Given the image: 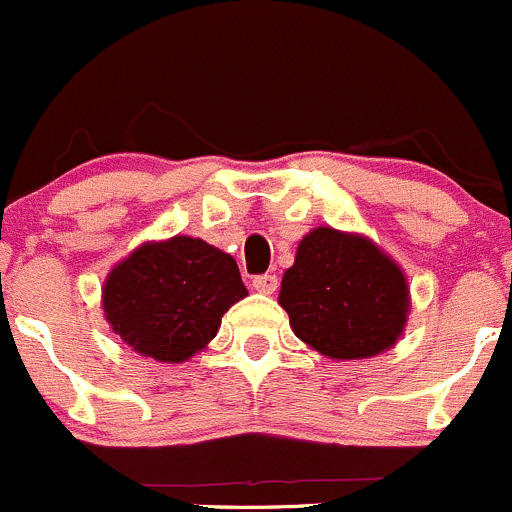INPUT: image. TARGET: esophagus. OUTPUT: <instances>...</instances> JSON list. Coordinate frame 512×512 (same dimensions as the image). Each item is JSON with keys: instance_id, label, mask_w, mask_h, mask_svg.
I'll use <instances>...</instances> for the list:
<instances>
[{"instance_id": "1", "label": "esophagus", "mask_w": 512, "mask_h": 512, "mask_svg": "<svg viewBox=\"0 0 512 512\" xmlns=\"http://www.w3.org/2000/svg\"><path fill=\"white\" fill-rule=\"evenodd\" d=\"M251 286H254L258 293H273L278 288V276L276 273H261V276H254Z\"/></svg>"}]
</instances>
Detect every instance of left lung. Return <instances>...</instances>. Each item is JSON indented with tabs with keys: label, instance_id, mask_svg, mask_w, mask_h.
<instances>
[{
	"label": "left lung",
	"instance_id": "8db88e82",
	"mask_svg": "<svg viewBox=\"0 0 512 512\" xmlns=\"http://www.w3.org/2000/svg\"><path fill=\"white\" fill-rule=\"evenodd\" d=\"M278 303L301 341L328 358H368L401 336L408 313L403 271L363 236L311 231L283 273Z\"/></svg>",
	"mask_w": 512,
	"mask_h": 512
}]
</instances>
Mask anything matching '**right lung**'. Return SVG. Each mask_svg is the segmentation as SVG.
<instances>
[{
    "mask_svg": "<svg viewBox=\"0 0 512 512\" xmlns=\"http://www.w3.org/2000/svg\"><path fill=\"white\" fill-rule=\"evenodd\" d=\"M236 261L191 236L136 249L104 283V313L134 351L181 363L206 346L246 296Z\"/></svg>",
    "mask_w": 512,
    "mask_h": 512,
    "instance_id": "1",
    "label": "right lung"
}]
</instances>
